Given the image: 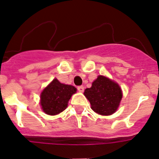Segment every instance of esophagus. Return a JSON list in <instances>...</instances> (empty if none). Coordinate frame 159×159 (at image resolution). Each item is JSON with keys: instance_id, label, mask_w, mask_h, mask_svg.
I'll use <instances>...</instances> for the list:
<instances>
[{"instance_id": "esophagus-1", "label": "esophagus", "mask_w": 159, "mask_h": 159, "mask_svg": "<svg viewBox=\"0 0 159 159\" xmlns=\"http://www.w3.org/2000/svg\"><path fill=\"white\" fill-rule=\"evenodd\" d=\"M77 89L80 92H83L84 91V86H79L77 87Z\"/></svg>"}]
</instances>
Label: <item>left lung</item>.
I'll return each mask as SVG.
<instances>
[{
	"label": "left lung",
	"mask_w": 159,
	"mask_h": 159,
	"mask_svg": "<svg viewBox=\"0 0 159 159\" xmlns=\"http://www.w3.org/2000/svg\"><path fill=\"white\" fill-rule=\"evenodd\" d=\"M84 94L89 100L92 110L102 116L115 113L123 97L119 84L103 75H99Z\"/></svg>",
	"instance_id": "obj_1"
}]
</instances>
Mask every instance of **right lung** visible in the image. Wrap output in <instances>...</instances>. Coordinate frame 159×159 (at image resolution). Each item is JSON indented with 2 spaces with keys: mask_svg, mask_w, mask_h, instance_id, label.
Segmentation results:
<instances>
[{
  "mask_svg": "<svg viewBox=\"0 0 159 159\" xmlns=\"http://www.w3.org/2000/svg\"><path fill=\"white\" fill-rule=\"evenodd\" d=\"M75 92V87L61 84L57 79H54L40 95V105L43 112L50 116L62 112L67 108L71 95Z\"/></svg>",
  "mask_w": 159,
  "mask_h": 159,
  "instance_id": "right-lung-1",
  "label": "right lung"
}]
</instances>
